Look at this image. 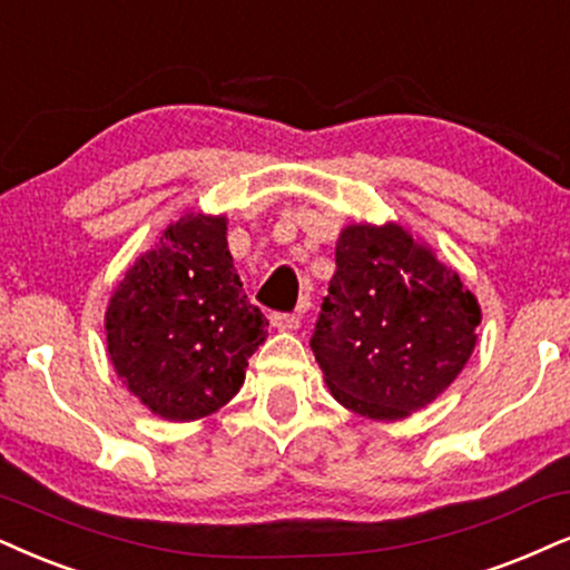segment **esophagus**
Instances as JSON below:
<instances>
[{
	"mask_svg": "<svg viewBox=\"0 0 570 570\" xmlns=\"http://www.w3.org/2000/svg\"><path fill=\"white\" fill-rule=\"evenodd\" d=\"M271 321L278 331H294L302 323V309H297V313H273Z\"/></svg>",
	"mask_w": 570,
	"mask_h": 570,
	"instance_id": "obj_1",
	"label": "esophagus"
}]
</instances>
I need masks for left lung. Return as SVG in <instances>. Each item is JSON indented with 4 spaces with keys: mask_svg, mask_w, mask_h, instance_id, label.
Returning a JSON list of instances; mask_svg holds the SVG:
<instances>
[{
    "mask_svg": "<svg viewBox=\"0 0 570 570\" xmlns=\"http://www.w3.org/2000/svg\"><path fill=\"white\" fill-rule=\"evenodd\" d=\"M479 302L405 228L350 226L309 347L331 394L376 421L436 400L476 347Z\"/></svg>",
    "mask_w": 570,
    "mask_h": 570,
    "instance_id": "left-lung-1",
    "label": "left lung"
}]
</instances>
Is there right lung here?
<instances>
[{
	"label": "right lung",
	"mask_w": 570,
	"mask_h": 570,
	"mask_svg": "<svg viewBox=\"0 0 570 570\" xmlns=\"http://www.w3.org/2000/svg\"><path fill=\"white\" fill-rule=\"evenodd\" d=\"M105 328L115 371L155 415L194 421L226 405L268 336L234 271L226 218L173 223L118 284Z\"/></svg>",
	"instance_id": "obj_1"
}]
</instances>
